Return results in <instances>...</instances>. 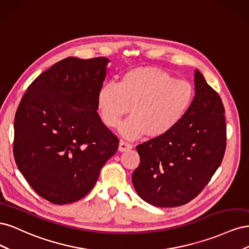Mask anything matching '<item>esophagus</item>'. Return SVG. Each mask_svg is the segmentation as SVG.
Wrapping results in <instances>:
<instances>
[{"instance_id": "34e87169", "label": "esophagus", "mask_w": 249, "mask_h": 249, "mask_svg": "<svg viewBox=\"0 0 249 249\" xmlns=\"http://www.w3.org/2000/svg\"><path fill=\"white\" fill-rule=\"evenodd\" d=\"M132 148V144L130 143H127L124 140H120L119 141V145H118V150L119 152H125L127 149H131Z\"/></svg>"}]
</instances>
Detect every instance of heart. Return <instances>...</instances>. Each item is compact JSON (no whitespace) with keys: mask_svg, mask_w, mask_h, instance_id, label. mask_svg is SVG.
Here are the masks:
<instances>
[{"mask_svg":"<svg viewBox=\"0 0 249 249\" xmlns=\"http://www.w3.org/2000/svg\"><path fill=\"white\" fill-rule=\"evenodd\" d=\"M193 101L194 88L189 81L153 66L126 71L118 84H104L96 97L103 122L110 127H116L124 115L132 113L119 129L130 139L145 134L158 138L170 133L182 123Z\"/></svg>","mask_w":249,"mask_h":249,"instance_id":"1","label":"heart"}]
</instances>
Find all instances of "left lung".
<instances>
[{
	"label": "left lung",
	"mask_w": 249,
	"mask_h": 249,
	"mask_svg": "<svg viewBox=\"0 0 249 249\" xmlns=\"http://www.w3.org/2000/svg\"><path fill=\"white\" fill-rule=\"evenodd\" d=\"M194 101L175 130L136 149L140 164L132 182L139 196L155 207L189 202L209 183L223 159L227 126L220 96L202 73L194 72Z\"/></svg>",
	"instance_id": "8db88e82"
}]
</instances>
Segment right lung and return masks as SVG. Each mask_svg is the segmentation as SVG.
<instances>
[{"label": "right lung", "instance_id": "obj_1", "mask_svg": "<svg viewBox=\"0 0 249 249\" xmlns=\"http://www.w3.org/2000/svg\"><path fill=\"white\" fill-rule=\"evenodd\" d=\"M109 62L65 58L37 77L19 103L14 159L33 190L50 202L84 197L116 153L118 138L96 112Z\"/></svg>", "mask_w": 249, "mask_h": 249}]
</instances>
